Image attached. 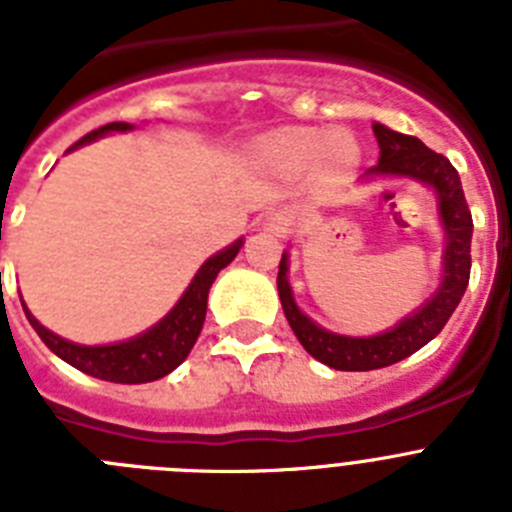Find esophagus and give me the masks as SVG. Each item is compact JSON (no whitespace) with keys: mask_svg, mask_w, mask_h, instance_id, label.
<instances>
[{"mask_svg":"<svg viewBox=\"0 0 512 512\" xmlns=\"http://www.w3.org/2000/svg\"><path fill=\"white\" fill-rule=\"evenodd\" d=\"M264 228L269 230V233L282 235L284 238V235H289L292 233V228H295V215H292L289 210H274L269 217H266Z\"/></svg>","mask_w":512,"mask_h":512,"instance_id":"1","label":"esophagus"}]
</instances>
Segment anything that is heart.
<instances>
[{
  "label": "heart",
  "instance_id": "b5f03b06",
  "mask_svg": "<svg viewBox=\"0 0 512 512\" xmlns=\"http://www.w3.org/2000/svg\"><path fill=\"white\" fill-rule=\"evenodd\" d=\"M266 156L287 171L315 164L325 179H341L359 164V146L346 133H323L315 128H282L264 140Z\"/></svg>",
  "mask_w": 512,
  "mask_h": 512
}]
</instances>
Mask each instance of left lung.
<instances>
[{"instance_id": "8db88e82", "label": "left lung", "mask_w": 512, "mask_h": 512, "mask_svg": "<svg viewBox=\"0 0 512 512\" xmlns=\"http://www.w3.org/2000/svg\"><path fill=\"white\" fill-rule=\"evenodd\" d=\"M379 140V164L369 174H397L413 176L431 184L438 194L443 230H446V253H443V282L436 295L425 302L415 315L402 320L397 328L382 336L348 338L318 328L292 300V289L287 284V261H279L277 289L282 300L287 323L295 330L297 341L305 346L312 359L323 361L338 372H369L382 366L408 359L418 348L433 341L449 323L451 312L461 302L469 284L472 269V212H469L464 189H461L459 171L441 153L431 151L415 135H402L395 130L374 125Z\"/></svg>"}]
</instances>
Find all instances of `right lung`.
Segmentation results:
<instances>
[{
	"instance_id": "add662e5",
	"label": "right lung",
	"mask_w": 512,
	"mask_h": 512,
	"mask_svg": "<svg viewBox=\"0 0 512 512\" xmlns=\"http://www.w3.org/2000/svg\"><path fill=\"white\" fill-rule=\"evenodd\" d=\"M112 130H130L128 122H110L102 128L92 130L81 140H76L74 146L89 143V140L99 138ZM243 241H235L233 246L220 251L217 256L207 259L202 269L197 271V277L192 279L189 289L179 300V305L166 315L156 328H151L143 336L133 338L125 343H112V346H79V343L63 341L61 336L51 333L48 328L38 323L25 307V315L40 341L51 348L53 354L61 356L66 364L76 366L79 372L89 374V377L104 379V382H117V384H143L153 382V379L166 377L174 372L176 366L182 364L189 356L192 346L197 343L202 323H205L207 312V292H210L212 282L220 274V269L235 259V253L241 251Z\"/></svg>"
}]
</instances>
